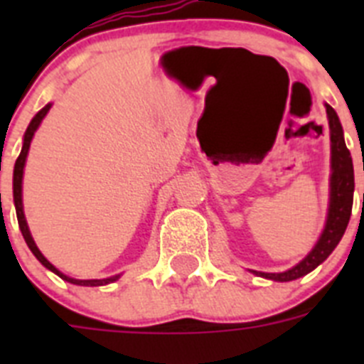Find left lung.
Returning <instances> with one entry per match:
<instances>
[{
  "mask_svg": "<svg viewBox=\"0 0 364 364\" xmlns=\"http://www.w3.org/2000/svg\"><path fill=\"white\" fill-rule=\"evenodd\" d=\"M326 117L328 125H330V202H328V213L326 222H324V230L321 237L317 239L315 246L311 247L301 262L294 268L286 269L281 273H266L255 272L257 277H264L275 282H288L295 281L299 277H304L306 273L314 272L319 264L330 257L339 244V240L345 235L346 226H348L350 215H352L353 204V164L350 151L345 144V134H343V125H341L337 112L333 111L328 104Z\"/></svg>",
  "mask_w": 364,
  "mask_h": 364,
  "instance_id": "1",
  "label": "left lung"
}]
</instances>
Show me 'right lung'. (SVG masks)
<instances>
[{
	"label": "right lung",
	"mask_w": 364,
	"mask_h": 364,
	"mask_svg": "<svg viewBox=\"0 0 364 364\" xmlns=\"http://www.w3.org/2000/svg\"><path fill=\"white\" fill-rule=\"evenodd\" d=\"M50 107H53V104H47L43 109H41V111H38L36 117L31 120V124H28L27 131H25V134H23V147H21V153H19L18 160H16V164H14V180H12V193H14L16 217H18L19 230H21V235H23L25 242H27L28 250L34 253V257L40 260L45 268L50 269L53 273H56L58 277H62L63 281L70 282V284H78V286H105V284H111V282L118 281V279H120V275H112V277H107V279H73V277H69V275H65V273L60 272V269H58L56 266L50 264L49 260L43 257V253L38 250L36 242H34V239H32L31 230H28V226H27V218H25V213H23V198H21V197H23V195H21V184H23V169H25V162H27V154H28V147H31V142H32V136H34L36 129L40 127L41 120L47 117V112L50 111Z\"/></svg>",
	"instance_id": "obj_1"
}]
</instances>
